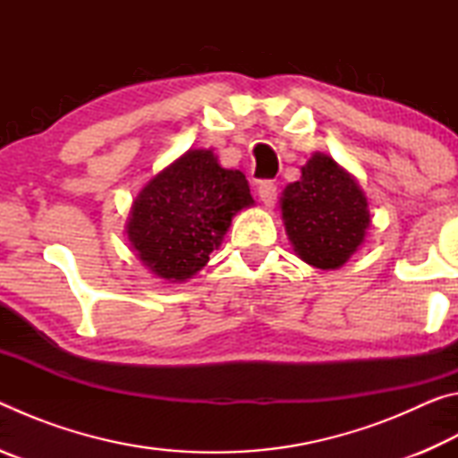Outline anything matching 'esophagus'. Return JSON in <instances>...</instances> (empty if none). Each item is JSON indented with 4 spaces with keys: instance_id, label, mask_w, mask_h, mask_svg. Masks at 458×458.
<instances>
[{
    "instance_id": "obj_1",
    "label": "esophagus",
    "mask_w": 458,
    "mask_h": 458,
    "mask_svg": "<svg viewBox=\"0 0 458 458\" xmlns=\"http://www.w3.org/2000/svg\"><path fill=\"white\" fill-rule=\"evenodd\" d=\"M259 196L262 199V204H265L267 208L275 206V201H276V185H275V182H270V180L260 182L259 183Z\"/></svg>"
}]
</instances>
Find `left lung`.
<instances>
[{
  "label": "left lung",
  "instance_id": "1",
  "mask_svg": "<svg viewBox=\"0 0 458 458\" xmlns=\"http://www.w3.org/2000/svg\"><path fill=\"white\" fill-rule=\"evenodd\" d=\"M301 174L281 198L286 236L307 265L335 270L363 244L371 222L368 198L331 155L315 153Z\"/></svg>",
  "mask_w": 458,
  "mask_h": 458
}]
</instances>
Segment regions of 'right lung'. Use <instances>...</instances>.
<instances>
[{
  "mask_svg": "<svg viewBox=\"0 0 458 458\" xmlns=\"http://www.w3.org/2000/svg\"><path fill=\"white\" fill-rule=\"evenodd\" d=\"M252 204L242 172L224 169L210 149H191L139 191L127 222L131 248L153 275L183 283L208 265L232 218Z\"/></svg>",
  "mask_w": 458,
  "mask_h": 458,
  "instance_id": "1",
  "label": "right lung"
}]
</instances>
